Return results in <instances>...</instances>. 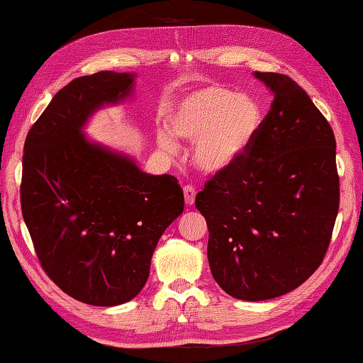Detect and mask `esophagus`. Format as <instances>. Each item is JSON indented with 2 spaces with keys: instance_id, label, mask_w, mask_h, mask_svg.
Masks as SVG:
<instances>
[{
  "instance_id": "34e87169",
  "label": "esophagus",
  "mask_w": 363,
  "mask_h": 363,
  "mask_svg": "<svg viewBox=\"0 0 363 363\" xmlns=\"http://www.w3.org/2000/svg\"><path fill=\"white\" fill-rule=\"evenodd\" d=\"M183 192H184V202H186V205H194V201H196V189L194 186H191V184H186V186L183 188Z\"/></svg>"
}]
</instances>
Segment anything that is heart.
Returning a JSON list of instances; mask_svg holds the SVG:
<instances>
[{
  "mask_svg": "<svg viewBox=\"0 0 363 363\" xmlns=\"http://www.w3.org/2000/svg\"><path fill=\"white\" fill-rule=\"evenodd\" d=\"M264 113L252 95L210 84L184 94L167 116V130L157 135L162 150L175 152L172 136L196 140L194 164L206 174H220L246 157L260 133Z\"/></svg>",
  "mask_w": 363,
  "mask_h": 363,
  "instance_id": "obj_1",
  "label": "heart"
}]
</instances>
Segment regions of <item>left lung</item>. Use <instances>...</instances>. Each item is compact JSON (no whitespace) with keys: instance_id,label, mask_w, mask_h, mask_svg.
<instances>
[{"instance_id":"1","label":"left lung","mask_w":363,"mask_h":363,"mask_svg":"<svg viewBox=\"0 0 363 363\" xmlns=\"http://www.w3.org/2000/svg\"><path fill=\"white\" fill-rule=\"evenodd\" d=\"M271 109L246 157L196 196L208 227V263L223 290L266 301L302 285L321 264L338 213L335 136L298 83L255 72Z\"/></svg>"}]
</instances>
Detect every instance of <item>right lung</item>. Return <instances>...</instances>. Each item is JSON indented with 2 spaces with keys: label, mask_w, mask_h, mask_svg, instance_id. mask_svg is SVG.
Returning a JSON list of instances; mask_svg holds the SVG:
<instances>
[{
  "label": "right lung",
  "mask_w": 363,
  "mask_h": 363,
  "mask_svg": "<svg viewBox=\"0 0 363 363\" xmlns=\"http://www.w3.org/2000/svg\"><path fill=\"white\" fill-rule=\"evenodd\" d=\"M133 73L99 72L59 91L25 140L20 199L43 271L89 306L136 298L158 240L184 208L175 177L140 171L87 139L95 111L133 95Z\"/></svg>",
  "instance_id": "1"
}]
</instances>
